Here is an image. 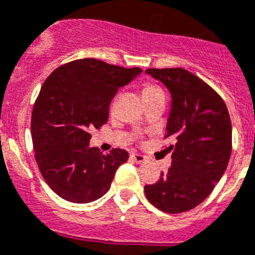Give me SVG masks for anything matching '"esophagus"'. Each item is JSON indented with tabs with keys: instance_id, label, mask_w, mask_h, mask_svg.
Segmentation results:
<instances>
[{
	"instance_id": "esophagus-1",
	"label": "esophagus",
	"mask_w": 255,
	"mask_h": 255,
	"mask_svg": "<svg viewBox=\"0 0 255 255\" xmlns=\"http://www.w3.org/2000/svg\"><path fill=\"white\" fill-rule=\"evenodd\" d=\"M130 159H131L132 161H135V163H143V161L146 160V157L143 156V155H140V153H131V155H130Z\"/></svg>"
}]
</instances>
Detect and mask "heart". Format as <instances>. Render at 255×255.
<instances>
[{
  "label": "heart",
  "mask_w": 255,
  "mask_h": 255,
  "mask_svg": "<svg viewBox=\"0 0 255 255\" xmlns=\"http://www.w3.org/2000/svg\"><path fill=\"white\" fill-rule=\"evenodd\" d=\"M157 92H163V90H161L159 86L152 85V83H146V85L143 86V88H142L143 98H148V96L157 94Z\"/></svg>",
  "instance_id": "heart-1"
}]
</instances>
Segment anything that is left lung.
<instances>
[{
  "instance_id": "obj_1",
  "label": "left lung",
  "mask_w": 255,
  "mask_h": 255,
  "mask_svg": "<svg viewBox=\"0 0 255 255\" xmlns=\"http://www.w3.org/2000/svg\"><path fill=\"white\" fill-rule=\"evenodd\" d=\"M172 95L167 134L174 144L172 165L151 185L147 199L168 214L197 207L222 178L232 152V124L222 96L201 78L181 67L147 69Z\"/></svg>"
}]
</instances>
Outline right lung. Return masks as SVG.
I'll list each match as a JSON object with an SVG mask.
<instances>
[{"instance_id": "obj_1", "label": "right lung", "mask_w": 255, "mask_h": 255, "mask_svg": "<svg viewBox=\"0 0 255 255\" xmlns=\"http://www.w3.org/2000/svg\"><path fill=\"white\" fill-rule=\"evenodd\" d=\"M139 73V67L82 58L57 67L45 79L33 104L31 135L40 173L61 198L96 201L128 161L126 150L112 148L104 155L98 147H88L90 130L108 121L116 92Z\"/></svg>"}]
</instances>
